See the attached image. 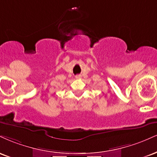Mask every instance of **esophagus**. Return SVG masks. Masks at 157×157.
Returning <instances> with one entry per match:
<instances>
[{"label":"esophagus","mask_w":157,"mask_h":157,"mask_svg":"<svg viewBox=\"0 0 157 157\" xmlns=\"http://www.w3.org/2000/svg\"><path fill=\"white\" fill-rule=\"evenodd\" d=\"M75 78L78 80V79H80L81 78V76H80V75H77V76H75Z\"/></svg>","instance_id":"1"}]
</instances>
